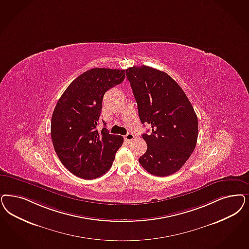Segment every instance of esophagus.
<instances>
[{
    "mask_svg": "<svg viewBox=\"0 0 249 249\" xmlns=\"http://www.w3.org/2000/svg\"><path fill=\"white\" fill-rule=\"evenodd\" d=\"M124 139H125V141L126 142H130L133 139H134V135L132 134V133H130V132H129L128 134H126L125 136H124Z\"/></svg>",
    "mask_w": 249,
    "mask_h": 249,
    "instance_id": "34e87169",
    "label": "esophagus"
}]
</instances>
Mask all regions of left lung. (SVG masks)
I'll return each instance as SVG.
<instances>
[{
	"mask_svg": "<svg viewBox=\"0 0 249 249\" xmlns=\"http://www.w3.org/2000/svg\"><path fill=\"white\" fill-rule=\"evenodd\" d=\"M142 124L152 126L143 133L147 150L139 158L146 171L166 177L178 171L197 143L196 113L178 84L166 72L142 66L126 70Z\"/></svg>",
	"mask_w": 249,
	"mask_h": 249,
	"instance_id": "8db88e82",
	"label": "left lung"
}]
</instances>
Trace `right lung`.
<instances>
[{"instance_id": "obj_1", "label": "right lung", "mask_w": 249, "mask_h": 249, "mask_svg": "<svg viewBox=\"0 0 249 249\" xmlns=\"http://www.w3.org/2000/svg\"><path fill=\"white\" fill-rule=\"evenodd\" d=\"M125 78V70L94 68L72 81L56 105L52 140L60 162L84 179L101 177L111 167L123 137L96 129L105 93ZM104 125L106 126L105 121Z\"/></svg>"}]
</instances>
